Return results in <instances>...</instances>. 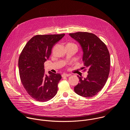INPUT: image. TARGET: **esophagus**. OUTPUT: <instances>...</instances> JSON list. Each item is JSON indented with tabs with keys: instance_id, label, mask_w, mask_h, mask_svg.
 <instances>
[{
	"instance_id": "esophagus-1",
	"label": "esophagus",
	"mask_w": 130,
	"mask_h": 130,
	"mask_svg": "<svg viewBox=\"0 0 130 130\" xmlns=\"http://www.w3.org/2000/svg\"><path fill=\"white\" fill-rule=\"evenodd\" d=\"M70 76V74H67V73H63L62 75V77H67Z\"/></svg>"
}]
</instances>
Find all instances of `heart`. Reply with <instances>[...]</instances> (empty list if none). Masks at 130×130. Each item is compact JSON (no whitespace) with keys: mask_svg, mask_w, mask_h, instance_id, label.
I'll return each instance as SVG.
<instances>
[{"mask_svg":"<svg viewBox=\"0 0 130 130\" xmlns=\"http://www.w3.org/2000/svg\"><path fill=\"white\" fill-rule=\"evenodd\" d=\"M69 44H71V45H75V46H76V45H75V44H73V43H69Z\"/></svg>","mask_w":130,"mask_h":130,"instance_id":"1","label":"heart"}]
</instances>
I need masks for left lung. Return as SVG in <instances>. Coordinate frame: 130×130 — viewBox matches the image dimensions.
Masks as SVG:
<instances>
[{
    "label": "left lung",
    "instance_id": "8db88e82",
    "mask_svg": "<svg viewBox=\"0 0 130 130\" xmlns=\"http://www.w3.org/2000/svg\"><path fill=\"white\" fill-rule=\"evenodd\" d=\"M69 34L80 44L83 51V68L88 70L86 78L78 76L80 83L74 90L84 97H93L103 88L108 79L110 63L109 51L106 45L93 33L78 32Z\"/></svg>",
    "mask_w": 130,
    "mask_h": 130
}]
</instances>
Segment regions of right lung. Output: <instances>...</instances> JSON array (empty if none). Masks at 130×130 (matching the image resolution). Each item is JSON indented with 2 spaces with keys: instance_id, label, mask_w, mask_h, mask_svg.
<instances>
[{
  "instance_id": "add662e5",
  "label": "right lung",
  "mask_w": 130,
  "mask_h": 130,
  "mask_svg": "<svg viewBox=\"0 0 130 130\" xmlns=\"http://www.w3.org/2000/svg\"><path fill=\"white\" fill-rule=\"evenodd\" d=\"M65 34L36 35L23 49L18 60L21 80L27 93L39 102L53 98L58 91V84L62 78L59 73L50 71L45 73L44 63L48 59L53 46Z\"/></svg>"
}]
</instances>
